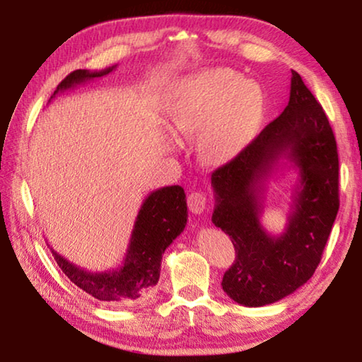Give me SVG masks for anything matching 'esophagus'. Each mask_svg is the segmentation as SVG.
<instances>
[{"instance_id":"esophagus-1","label":"esophagus","mask_w":362,"mask_h":362,"mask_svg":"<svg viewBox=\"0 0 362 362\" xmlns=\"http://www.w3.org/2000/svg\"><path fill=\"white\" fill-rule=\"evenodd\" d=\"M187 204H188L189 212L198 216V214L204 212V209H206L207 196L203 192H192L187 198Z\"/></svg>"}]
</instances>
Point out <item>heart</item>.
I'll return each mask as SVG.
<instances>
[{
  "instance_id": "b5f03b06",
  "label": "heart",
  "mask_w": 362,
  "mask_h": 362,
  "mask_svg": "<svg viewBox=\"0 0 362 362\" xmlns=\"http://www.w3.org/2000/svg\"><path fill=\"white\" fill-rule=\"evenodd\" d=\"M259 83L230 69H207L187 78L170 105V127L179 140L198 137V153L214 166L238 158L252 142L265 115Z\"/></svg>"
}]
</instances>
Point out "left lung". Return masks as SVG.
Returning <instances> with one entry per match:
<instances>
[{
    "label": "left lung",
    "mask_w": 362,
    "mask_h": 362,
    "mask_svg": "<svg viewBox=\"0 0 362 362\" xmlns=\"http://www.w3.org/2000/svg\"><path fill=\"white\" fill-rule=\"evenodd\" d=\"M281 158L296 167L286 231L262 228L266 183ZM212 223L231 238L236 260L223 274L226 296L244 306L278 302L313 276L339 212V153L320 102L292 71L289 103L240 156L214 170Z\"/></svg>",
    "instance_id": "left-lung-1"
}]
</instances>
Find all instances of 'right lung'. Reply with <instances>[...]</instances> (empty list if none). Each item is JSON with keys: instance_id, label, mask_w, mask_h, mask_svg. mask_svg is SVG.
<instances>
[{"instance_id": "obj_1", "label": "right lung", "mask_w": 362, "mask_h": 362, "mask_svg": "<svg viewBox=\"0 0 362 362\" xmlns=\"http://www.w3.org/2000/svg\"><path fill=\"white\" fill-rule=\"evenodd\" d=\"M115 69L116 65L100 71H73L57 86L52 97L90 79L105 76ZM187 218V199L182 187H163L151 192L137 214L122 263L118 268H110L105 272L84 269L66 260L49 244L47 246L51 247L60 269L79 289L100 302L118 306L134 305L148 296L156 286L164 250L185 228Z\"/></svg>"}]
</instances>
